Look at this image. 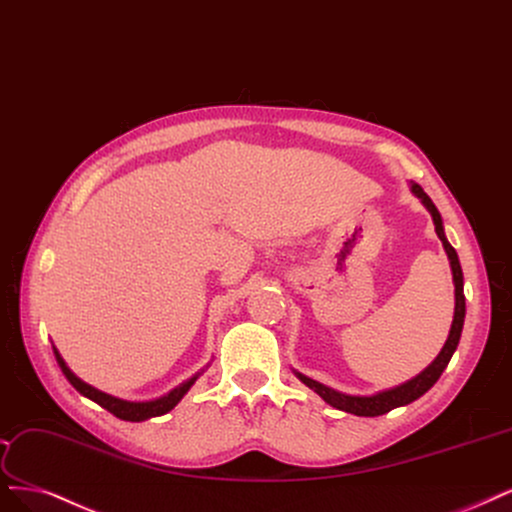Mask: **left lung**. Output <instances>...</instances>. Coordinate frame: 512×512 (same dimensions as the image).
<instances>
[{
  "instance_id": "left-lung-1",
  "label": "left lung",
  "mask_w": 512,
  "mask_h": 512,
  "mask_svg": "<svg viewBox=\"0 0 512 512\" xmlns=\"http://www.w3.org/2000/svg\"><path fill=\"white\" fill-rule=\"evenodd\" d=\"M411 190L417 199H421V203L426 205V209L430 211V216L434 220V231L438 235V239L443 241V248L449 256V264H451V271H453V284H455V313H453V324L449 330V337L445 347L440 349V354L436 356V360L426 368L421 370L417 377H413L411 381L402 383L398 387H392V390H385L379 392L375 396H349V394H341L337 390H332V387H326L320 381H313L301 373H296V377L301 379L307 387L315 394H320L330 407L345 411V413H354L358 417H377L383 413H390L396 407H404V404H409L413 400H417L419 396H424L430 387L438 381V377L443 375V370L447 368L453 351L457 349V343H460L462 337V328H464V317H466V298H464V273L460 267V258H457V252L451 248V243L445 237V228H443V218H440L436 205L432 203V199L426 195L424 188L419 184L411 182Z\"/></svg>"
}]
</instances>
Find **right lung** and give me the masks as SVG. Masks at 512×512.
Returning <instances> with one entry per match:
<instances>
[{
	"instance_id": "add662e5",
	"label": "right lung",
	"mask_w": 512,
	"mask_h": 512,
	"mask_svg": "<svg viewBox=\"0 0 512 512\" xmlns=\"http://www.w3.org/2000/svg\"><path fill=\"white\" fill-rule=\"evenodd\" d=\"M52 349H55V358H57V364H59L61 370H63V375L67 377V381L72 383L82 396L91 398L93 402L99 404V407H103L105 411H110L112 415H116L118 419H125V421H144V419H150V417H158V415L169 413V411L175 407V404H178V402L184 398V394L190 390L192 383H195V381L199 379V375H201V373H199V375H195V377H190L188 381H184L182 385L175 387V390H171L169 394H165V396H161V398H156V400H148V402H129V400H122V398L110 396V394H105V392H99V390H95L93 385H88V383H84L82 379H78V377L72 373V370L67 368V364H65V360L61 358L57 347H52Z\"/></svg>"
}]
</instances>
